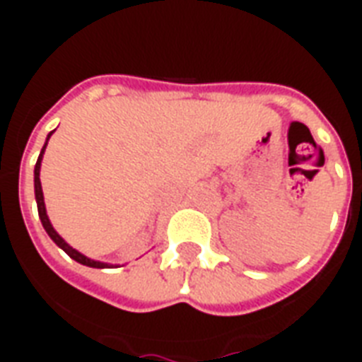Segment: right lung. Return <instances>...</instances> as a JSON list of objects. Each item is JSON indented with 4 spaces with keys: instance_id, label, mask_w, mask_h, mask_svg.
I'll return each mask as SVG.
<instances>
[{
    "instance_id": "add662e5",
    "label": "right lung",
    "mask_w": 362,
    "mask_h": 362,
    "mask_svg": "<svg viewBox=\"0 0 362 362\" xmlns=\"http://www.w3.org/2000/svg\"><path fill=\"white\" fill-rule=\"evenodd\" d=\"M50 135H52V131L48 133L47 136V142L48 139H50ZM47 142H45V146H42L41 153H39V159H37L35 163V170H33V182H35V201H37V210H39V218H41V223L42 227H45V231L48 233V237L52 238L56 244H58L62 250H64L67 255H69L71 259H75L76 263L81 264H86V267H92V269H107V267H112V264L109 263H101V261H93V259L86 257V255H82L81 252H76L75 247H71L67 242L64 240V238L59 237L58 233H56V229L52 227V223H50V220H48L47 216V209H45V197H42V187H41V178H39V173H41V161H42V153H45V148H47Z\"/></svg>"
}]
</instances>
